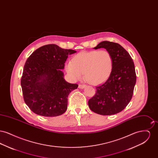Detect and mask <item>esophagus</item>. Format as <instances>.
Listing matches in <instances>:
<instances>
[{
  "mask_svg": "<svg viewBox=\"0 0 158 158\" xmlns=\"http://www.w3.org/2000/svg\"><path fill=\"white\" fill-rule=\"evenodd\" d=\"M86 86V85H83V84H80V85H79V88H80V89H83V88H84Z\"/></svg>",
  "mask_w": 158,
  "mask_h": 158,
  "instance_id": "obj_1",
  "label": "esophagus"
}]
</instances>
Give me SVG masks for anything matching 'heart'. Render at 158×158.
<instances>
[{
	"mask_svg": "<svg viewBox=\"0 0 158 158\" xmlns=\"http://www.w3.org/2000/svg\"><path fill=\"white\" fill-rule=\"evenodd\" d=\"M113 68L112 56L105 50L82 52L76 54L65 66L71 77L78 80L83 74L85 81L93 85L104 82L111 75Z\"/></svg>",
	"mask_w": 158,
	"mask_h": 158,
	"instance_id": "obj_1",
	"label": "heart"
}]
</instances>
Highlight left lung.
<instances>
[{
  "mask_svg": "<svg viewBox=\"0 0 158 158\" xmlns=\"http://www.w3.org/2000/svg\"><path fill=\"white\" fill-rule=\"evenodd\" d=\"M100 48L111 53L113 70L105 82L96 87L88 105L94 113L111 115L123 111L131 101L136 82L135 67L129 53L119 44L104 41L94 48Z\"/></svg>",
  "mask_w": 158,
  "mask_h": 158,
  "instance_id": "8db88e82",
  "label": "left lung"
}]
</instances>
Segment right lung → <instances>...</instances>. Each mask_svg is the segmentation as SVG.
Wrapping results in <instances>:
<instances>
[{
  "label": "right lung",
  "instance_id": "add662e5",
  "mask_svg": "<svg viewBox=\"0 0 158 158\" xmlns=\"http://www.w3.org/2000/svg\"><path fill=\"white\" fill-rule=\"evenodd\" d=\"M73 50L47 44L30 55L23 67L21 85L25 104L33 113L44 117H56L68 108L69 94L78 85L67 82L60 70Z\"/></svg>",
  "mask_w": 158,
  "mask_h": 158
}]
</instances>
